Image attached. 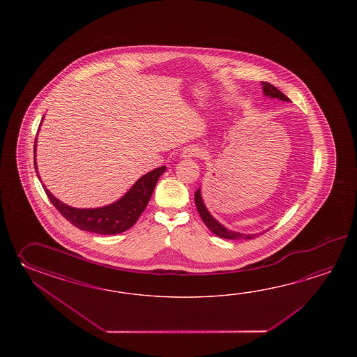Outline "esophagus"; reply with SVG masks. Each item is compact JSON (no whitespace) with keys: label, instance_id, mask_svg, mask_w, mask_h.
Returning a JSON list of instances; mask_svg holds the SVG:
<instances>
[{"label":"esophagus","instance_id":"1","mask_svg":"<svg viewBox=\"0 0 357 357\" xmlns=\"http://www.w3.org/2000/svg\"><path fill=\"white\" fill-rule=\"evenodd\" d=\"M200 154H202V149L197 145H189V146L183 148V151H182V157L186 158V160L195 158V157H199Z\"/></svg>","mask_w":357,"mask_h":357}]
</instances>
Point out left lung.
<instances>
[{
	"mask_svg": "<svg viewBox=\"0 0 357 357\" xmlns=\"http://www.w3.org/2000/svg\"><path fill=\"white\" fill-rule=\"evenodd\" d=\"M261 85H263V94L266 97L289 102V99L280 89H277L275 86H273L272 84L261 82ZM195 197V205H197V212L200 214V217H202V220L204 222L205 226L209 228L214 235L222 237V238H227V240H241V238L249 240V238H254V237H257L259 235V234H241V232H236V231L225 227L222 223H220L218 220L213 217L212 214L208 211V208L205 206L204 200H203V197H202V188H199L195 191V197Z\"/></svg>",
	"mask_w": 357,
	"mask_h": 357,
	"instance_id": "8db88e82",
	"label": "left lung"
}]
</instances>
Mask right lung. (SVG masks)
<instances>
[{
    "instance_id": "add662e5",
    "label": "right lung",
    "mask_w": 357,
    "mask_h": 357,
    "mask_svg": "<svg viewBox=\"0 0 357 357\" xmlns=\"http://www.w3.org/2000/svg\"><path fill=\"white\" fill-rule=\"evenodd\" d=\"M36 152H37V137L34 142V167L40 180L38 168H37ZM165 171L166 167L162 166L145 174L130 188L129 191L123 197L116 200L114 203L99 206V208L82 209V208L70 206L54 197V194L47 189L45 183H43V189L46 191L47 197H50L52 204L56 206V209L75 227L80 228L82 231H88L99 235H116V234L125 232L126 229H129L135 225L140 214L144 212L145 206L148 205L152 197L155 183Z\"/></svg>"
}]
</instances>
